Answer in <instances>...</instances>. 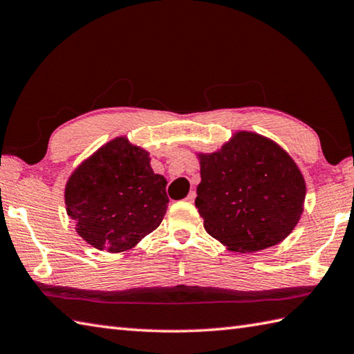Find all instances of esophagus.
<instances>
[{
    "instance_id": "34e87169",
    "label": "esophagus",
    "mask_w": 354,
    "mask_h": 354,
    "mask_svg": "<svg viewBox=\"0 0 354 354\" xmlns=\"http://www.w3.org/2000/svg\"><path fill=\"white\" fill-rule=\"evenodd\" d=\"M194 198H196V193H194V192H190L189 194H187V201H189V202H194Z\"/></svg>"
}]
</instances>
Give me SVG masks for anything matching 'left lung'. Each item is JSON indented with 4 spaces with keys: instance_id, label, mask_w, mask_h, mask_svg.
<instances>
[{
    "instance_id": "obj_1",
    "label": "left lung",
    "mask_w": 354,
    "mask_h": 354,
    "mask_svg": "<svg viewBox=\"0 0 354 354\" xmlns=\"http://www.w3.org/2000/svg\"><path fill=\"white\" fill-rule=\"evenodd\" d=\"M194 201L209 236L232 252H255L288 237L304 212L306 181L286 150L265 135L237 131L212 153L196 152Z\"/></svg>"
}]
</instances>
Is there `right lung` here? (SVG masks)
Wrapping results in <instances>:
<instances>
[{"mask_svg":"<svg viewBox=\"0 0 354 354\" xmlns=\"http://www.w3.org/2000/svg\"><path fill=\"white\" fill-rule=\"evenodd\" d=\"M165 185L147 150L122 135L73 170L64 193L66 214L95 250L129 251L162 222L169 204Z\"/></svg>","mask_w":354,"mask_h":354,"instance_id":"obj_1","label":"right lung"}]
</instances>
